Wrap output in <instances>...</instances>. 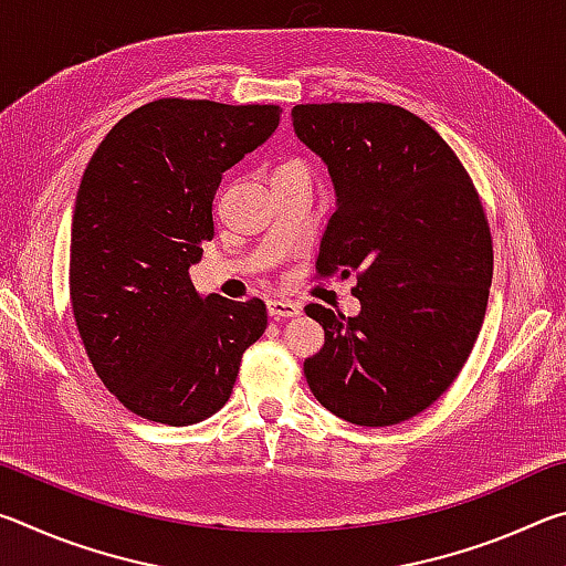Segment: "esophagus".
<instances>
[{
    "mask_svg": "<svg viewBox=\"0 0 566 566\" xmlns=\"http://www.w3.org/2000/svg\"><path fill=\"white\" fill-rule=\"evenodd\" d=\"M266 312H270V317L276 322H284V319H292V317H300V306L294 302H284V300H272L266 304Z\"/></svg>",
    "mask_w": 566,
    "mask_h": 566,
    "instance_id": "1",
    "label": "esophagus"
}]
</instances>
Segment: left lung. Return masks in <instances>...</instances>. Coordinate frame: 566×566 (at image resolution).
<instances>
[{
	"label": "left lung",
	"mask_w": 566,
	"mask_h": 566,
	"mask_svg": "<svg viewBox=\"0 0 566 566\" xmlns=\"http://www.w3.org/2000/svg\"><path fill=\"white\" fill-rule=\"evenodd\" d=\"M292 124L337 195L317 272L357 276L361 306H304L324 329L306 385L352 424H399L444 395L482 329L494 264L482 202L452 147L395 104H296Z\"/></svg>",
	"instance_id": "obj_1"
}]
</instances>
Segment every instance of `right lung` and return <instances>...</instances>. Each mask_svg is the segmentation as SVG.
Returning a JSON list of instances; mask_svg holds the SVG:
<instances>
[{"label":"right lung","mask_w":566,"mask_h":566,"mask_svg":"<svg viewBox=\"0 0 566 566\" xmlns=\"http://www.w3.org/2000/svg\"><path fill=\"white\" fill-rule=\"evenodd\" d=\"M280 127L274 104L157 99L104 137L76 191L70 294L94 371L134 415L197 424L227 405L262 300L197 294L222 175Z\"/></svg>","instance_id":"add662e5"}]
</instances>
